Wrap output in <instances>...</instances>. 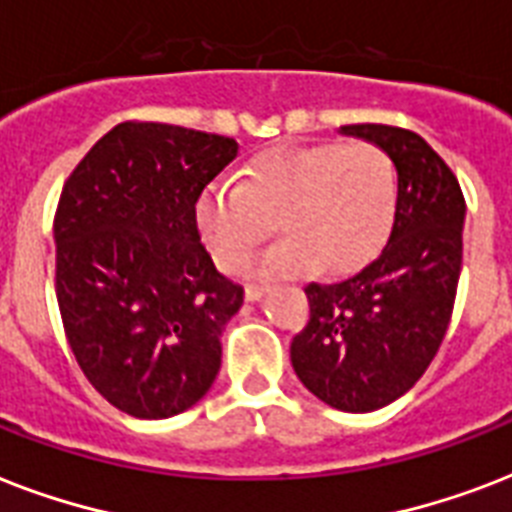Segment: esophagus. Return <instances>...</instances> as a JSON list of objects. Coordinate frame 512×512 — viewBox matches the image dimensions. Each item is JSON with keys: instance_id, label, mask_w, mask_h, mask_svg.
I'll return each instance as SVG.
<instances>
[{"instance_id": "obj_1", "label": "esophagus", "mask_w": 512, "mask_h": 512, "mask_svg": "<svg viewBox=\"0 0 512 512\" xmlns=\"http://www.w3.org/2000/svg\"><path fill=\"white\" fill-rule=\"evenodd\" d=\"M265 292L263 284H247V289H244V295H247V300H260Z\"/></svg>"}]
</instances>
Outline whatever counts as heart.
<instances>
[{"mask_svg":"<svg viewBox=\"0 0 512 512\" xmlns=\"http://www.w3.org/2000/svg\"><path fill=\"white\" fill-rule=\"evenodd\" d=\"M398 207V172L369 140L271 148L249 159L241 183H209L196 199V225L225 273L244 271L265 241L287 239L260 265L292 276L321 265L353 273L380 255Z\"/></svg>","mask_w":512,"mask_h":512,"instance_id":"heart-1","label":"heart"}]
</instances>
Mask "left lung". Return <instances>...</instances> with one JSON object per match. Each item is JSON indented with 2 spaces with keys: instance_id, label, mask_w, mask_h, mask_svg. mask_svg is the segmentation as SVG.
Returning a JSON list of instances; mask_svg holds the SVG:
<instances>
[{
  "instance_id": "left-lung-1",
  "label": "left lung",
  "mask_w": 512,
  "mask_h": 512,
  "mask_svg": "<svg viewBox=\"0 0 512 512\" xmlns=\"http://www.w3.org/2000/svg\"><path fill=\"white\" fill-rule=\"evenodd\" d=\"M340 132L388 151L398 170L396 220L372 263L337 284L305 287L311 319L289 353L313 396L361 414L404 396L444 342L460 284L465 196L417 132L390 124Z\"/></svg>"
}]
</instances>
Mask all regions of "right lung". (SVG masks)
Returning a JSON list of instances; mask_svg holds the SVG:
<instances>
[{"label": "right lung", "mask_w": 512, "mask_h": 512, "mask_svg": "<svg viewBox=\"0 0 512 512\" xmlns=\"http://www.w3.org/2000/svg\"><path fill=\"white\" fill-rule=\"evenodd\" d=\"M239 143L122 122L68 175L55 209V297L90 385L119 412L164 420L215 382L244 287L201 247L196 199Z\"/></svg>", "instance_id": "right-lung-1"}]
</instances>
